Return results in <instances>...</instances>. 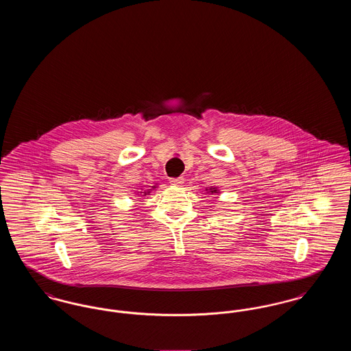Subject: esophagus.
Instances as JSON below:
<instances>
[{
	"mask_svg": "<svg viewBox=\"0 0 351 351\" xmlns=\"http://www.w3.org/2000/svg\"><path fill=\"white\" fill-rule=\"evenodd\" d=\"M184 179L180 176V178H171L169 179V183L173 184V185H180V184H183Z\"/></svg>",
	"mask_w": 351,
	"mask_h": 351,
	"instance_id": "1",
	"label": "esophagus"
}]
</instances>
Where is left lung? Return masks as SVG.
I'll use <instances>...</instances> for the list:
<instances>
[{
    "mask_svg": "<svg viewBox=\"0 0 351 351\" xmlns=\"http://www.w3.org/2000/svg\"><path fill=\"white\" fill-rule=\"evenodd\" d=\"M208 192H210V193H217V189L216 188H209V189H206Z\"/></svg>",
    "mask_w": 351,
    "mask_h": 351,
    "instance_id": "obj_1",
    "label": "left lung"
}]
</instances>
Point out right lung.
<instances>
[{
  "label": "right lung",
  "instance_id": "right-lung-1",
  "mask_svg": "<svg viewBox=\"0 0 351 351\" xmlns=\"http://www.w3.org/2000/svg\"><path fill=\"white\" fill-rule=\"evenodd\" d=\"M152 188H155V185H154V186H152ZM149 191H151V189H149ZM149 191H147V192H143V193H145V195H146V193H150V192H149ZM141 193H142V192H141Z\"/></svg>",
  "mask_w": 351,
  "mask_h": 351
}]
</instances>
